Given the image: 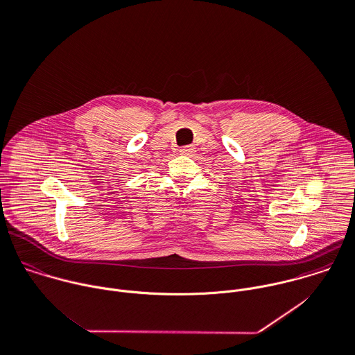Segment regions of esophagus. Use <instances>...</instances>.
I'll use <instances>...</instances> for the list:
<instances>
[{"label":"esophagus","instance_id":"1","mask_svg":"<svg viewBox=\"0 0 355 355\" xmlns=\"http://www.w3.org/2000/svg\"><path fill=\"white\" fill-rule=\"evenodd\" d=\"M179 153H180L182 155H190V154L194 153V147H191V146L182 147V148H179Z\"/></svg>","mask_w":355,"mask_h":355}]
</instances>
